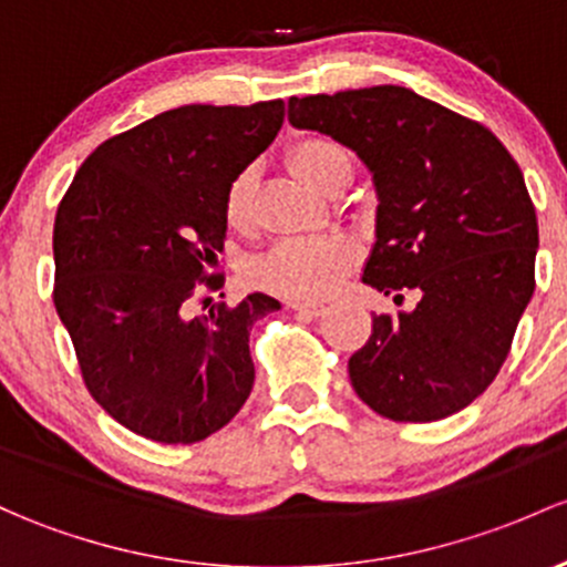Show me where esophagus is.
Here are the masks:
<instances>
[{"mask_svg": "<svg viewBox=\"0 0 567 567\" xmlns=\"http://www.w3.org/2000/svg\"><path fill=\"white\" fill-rule=\"evenodd\" d=\"M289 308L297 310V313H300V316H308V319H319V316L327 313V308L321 306V302H300V300H295V302H289Z\"/></svg>", "mask_w": 567, "mask_h": 567, "instance_id": "34e87169", "label": "esophagus"}]
</instances>
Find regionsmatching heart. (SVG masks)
I'll return each mask as SVG.
<instances>
[{"label":"heart","mask_w":567,"mask_h":567,"mask_svg":"<svg viewBox=\"0 0 567 567\" xmlns=\"http://www.w3.org/2000/svg\"><path fill=\"white\" fill-rule=\"evenodd\" d=\"M289 164L310 188L330 194L334 186L349 184L351 156L340 143L327 137L300 140L289 151ZM257 188V169L246 167L235 175L224 194V218L229 227H243L251 216ZM354 265V246L346 237H286L254 261L251 276L261 289L295 300L324 297L349 276Z\"/></svg>","instance_id":"b5f03b06"}]
</instances>
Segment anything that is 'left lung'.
Returning <instances> with one entry per match:
<instances>
[{
	"label": "left lung",
	"instance_id": "1",
	"mask_svg": "<svg viewBox=\"0 0 567 567\" xmlns=\"http://www.w3.org/2000/svg\"><path fill=\"white\" fill-rule=\"evenodd\" d=\"M289 124L346 145L373 175L362 284L416 308L373 316L351 386L392 422H437L495 381L535 291L538 218L486 126L403 86L291 96Z\"/></svg>",
	"mask_w": 567,
	"mask_h": 567
}]
</instances>
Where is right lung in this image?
Segmentation results:
<instances>
[{
    "instance_id": "obj_1",
    "label": "right lung",
    "mask_w": 567,
    "mask_h": 567,
    "mask_svg": "<svg viewBox=\"0 0 567 567\" xmlns=\"http://www.w3.org/2000/svg\"><path fill=\"white\" fill-rule=\"evenodd\" d=\"M284 124V102L184 105L100 145L53 224V302L83 381L118 424L156 443H197L254 386L248 334L281 308L251 291L192 316L224 248V194Z\"/></svg>"
}]
</instances>
